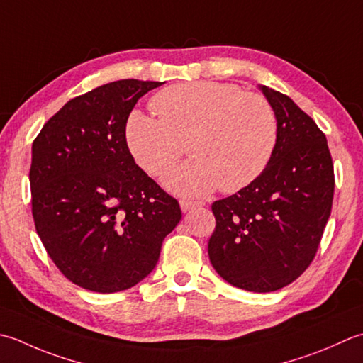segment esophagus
<instances>
[{
    "mask_svg": "<svg viewBox=\"0 0 363 363\" xmlns=\"http://www.w3.org/2000/svg\"><path fill=\"white\" fill-rule=\"evenodd\" d=\"M179 204H181V209H182V212H190V211H194L195 208H201V206H203V203L186 201V200H182Z\"/></svg>",
    "mask_w": 363,
    "mask_h": 363,
    "instance_id": "esophagus-1",
    "label": "esophagus"
}]
</instances>
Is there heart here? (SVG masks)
<instances>
[{"mask_svg":"<svg viewBox=\"0 0 363 363\" xmlns=\"http://www.w3.org/2000/svg\"><path fill=\"white\" fill-rule=\"evenodd\" d=\"M152 106L159 118L140 110L127 116L124 138L138 167L151 176L168 173L190 138L194 159L165 177L174 195L242 190L271 162L279 129L264 97L231 83L189 82L160 91Z\"/></svg>","mask_w":363,"mask_h":363,"instance_id":"obj_1","label":"heart"}]
</instances>
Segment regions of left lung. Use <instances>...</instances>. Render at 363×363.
<instances>
[{
	"mask_svg": "<svg viewBox=\"0 0 363 363\" xmlns=\"http://www.w3.org/2000/svg\"><path fill=\"white\" fill-rule=\"evenodd\" d=\"M277 118L271 162L250 186L212 204L216 231L208 253L230 285L271 293L313 261L333 200V163L325 135L281 92L258 84Z\"/></svg>",
	"mask_w": 363,
	"mask_h": 363,
	"instance_id": "left-lung-1",
	"label": "left lung"
}]
</instances>
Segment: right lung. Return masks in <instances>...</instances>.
Wrapping results in <instances>:
<instances>
[{
    "label": "right lung",
    "mask_w": 363,
    "mask_h": 363,
    "mask_svg": "<svg viewBox=\"0 0 363 363\" xmlns=\"http://www.w3.org/2000/svg\"><path fill=\"white\" fill-rule=\"evenodd\" d=\"M160 82L118 80L69 101L31 149L35 231L70 281L118 293L152 272L182 212L137 163L124 125Z\"/></svg>",
    "instance_id": "obj_1"
}]
</instances>
